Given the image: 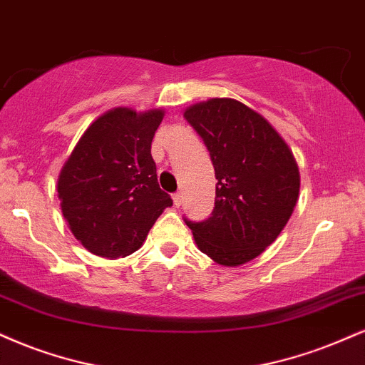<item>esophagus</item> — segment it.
Listing matches in <instances>:
<instances>
[{
    "label": "esophagus",
    "instance_id": "obj_1",
    "mask_svg": "<svg viewBox=\"0 0 365 365\" xmlns=\"http://www.w3.org/2000/svg\"><path fill=\"white\" fill-rule=\"evenodd\" d=\"M173 204H175V207H180V204H182V194H180V192L173 194Z\"/></svg>",
    "mask_w": 365,
    "mask_h": 365
}]
</instances>
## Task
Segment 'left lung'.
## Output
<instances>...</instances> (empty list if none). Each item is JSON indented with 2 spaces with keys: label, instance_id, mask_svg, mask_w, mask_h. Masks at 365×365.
<instances>
[{
  "label": "left lung",
  "instance_id": "8db88e82",
  "mask_svg": "<svg viewBox=\"0 0 365 365\" xmlns=\"http://www.w3.org/2000/svg\"><path fill=\"white\" fill-rule=\"evenodd\" d=\"M183 117L216 170V207L187 221L195 245L219 265L240 267L270 247L291 219L301 177L291 148L265 117L235 98H210Z\"/></svg>",
  "mask_w": 365,
  "mask_h": 365
}]
</instances>
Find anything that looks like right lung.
I'll return each mask as SVG.
<instances>
[{"mask_svg":"<svg viewBox=\"0 0 365 365\" xmlns=\"http://www.w3.org/2000/svg\"><path fill=\"white\" fill-rule=\"evenodd\" d=\"M163 108L117 107L83 133L57 177L61 210L88 252L115 260L138 252L173 204L158 185L151 143Z\"/></svg>","mask_w":365,"mask_h":365,"instance_id":"right-lung-1","label":"right lung"}]
</instances>
